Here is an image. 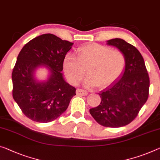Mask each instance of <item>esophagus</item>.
<instances>
[{
	"label": "esophagus",
	"mask_w": 160,
	"mask_h": 160,
	"mask_svg": "<svg viewBox=\"0 0 160 160\" xmlns=\"http://www.w3.org/2000/svg\"><path fill=\"white\" fill-rule=\"evenodd\" d=\"M77 95H81V96H87L88 94V92L85 90L78 88V89H77Z\"/></svg>",
	"instance_id": "obj_1"
}]
</instances>
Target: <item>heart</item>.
<instances>
[{
  "label": "heart",
  "instance_id": "heart-1",
  "mask_svg": "<svg viewBox=\"0 0 160 160\" xmlns=\"http://www.w3.org/2000/svg\"><path fill=\"white\" fill-rule=\"evenodd\" d=\"M78 59L67 54L63 61V68L68 81L77 84L85 74L83 80L87 87L99 85L104 88L114 82L124 71L126 58L122 51L98 43H89L77 49Z\"/></svg>",
  "mask_w": 160,
  "mask_h": 160
}]
</instances>
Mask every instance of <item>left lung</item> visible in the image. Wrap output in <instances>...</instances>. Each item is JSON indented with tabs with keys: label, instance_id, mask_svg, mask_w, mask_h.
Wrapping results in <instances>:
<instances>
[{
	"label": "left lung",
	"instance_id": "1",
	"mask_svg": "<svg viewBox=\"0 0 160 160\" xmlns=\"http://www.w3.org/2000/svg\"><path fill=\"white\" fill-rule=\"evenodd\" d=\"M124 53L125 68L119 77L101 91V103L89 112L99 124L121 127L136 118L149 96V78L144 58L139 51L122 38L107 41Z\"/></svg>",
	"mask_w": 160,
	"mask_h": 160
}]
</instances>
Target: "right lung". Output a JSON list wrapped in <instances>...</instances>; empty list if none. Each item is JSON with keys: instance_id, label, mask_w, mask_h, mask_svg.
<instances>
[{"instance_id": "obj_1", "label": "right lung", "mask_w": 160, "mask_h": 160, "mask_svg": "<svg viewBox=\"0 0 160 160\" xmlns=\"http://www.w3.org/2000/svg\"><path fill=\"white\" fill-rule=\"evenodd\" d=\"M73 43L51 33L38 36L19 53L12 72L13 97L22 112L34 122H52L64 112L76 88L66 82L63 61ZM46 68V80L35 77L38 68Z\"/></svg>"}]
</instances>
